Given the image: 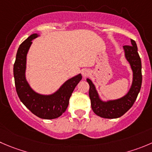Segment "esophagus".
Returning a JSON list of instances; mask_svg holds the SVG:
<instances>
[{"mask_svg": "<svg viewBox=\"0 0 152 152\" xmlns=\"http://www.w3.org/2000/svg\"><path fill=\"white\" fill-rule=\"evenodd\" d=\"M88 74H89V70H88L85 69V70H82V76H83L84 77H86L87 76H88Z\"/></svg>", "mask_w": 152, "mask_h": 152, "instance_id": "obj_1", "label": "esophagus"}]
</instances>
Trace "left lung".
<instances>
[{
	"label": "left lung",
	"mask_w": 152,
	"mask_h": 152,
	"mask_svg": "<svg viewBox=\"0 0 152 152\" xmlns=\"http://www.w3.org/2000/svg\"><path fill=\"white\" fill-rule=\"evenodd\" d=\"M132 45L123 46L125 57L130 64L133 71V80L129 92L120 99L114 100L102 101L99 96L95 85L92 81L87 79L90 85L89 96L91 99V107L97 116L106 119H116L122 117L134 103L142 85V64L137 53L136 42L131 39Z\"/></svg>",
	"instance_id": "obj_1"
}]
</instances>
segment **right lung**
I'll return each mask as SVG.
<instances>
[{
    "instance_id": "obj_1",
    "label": "right lung",
    "mask_w": 152,
    "mask_h": 152,
    "mask_svg": "<svg viewBox=\"0 0 152 152\" xmlns=\"http://www.w3.org/2000/svg\"><path fill=\"white\" fill-rule=\"evenodd\" d=\"M38 36L37 33L32 34L19 46L13 67L15 85L20 100L33 114L39 118L52 120L65 112L72 93L82 76L79 73L69 79L53 94L43 95L34 91L26 81L25 73L26 55L32 41Z\"/></svg>"
}]
</instances>
